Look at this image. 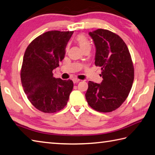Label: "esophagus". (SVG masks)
<instances>
[{"instance_id":"1","label":"esophagus","mask_w":155,"mask_h":155,"mask_svg":"<svg viewBox=\"0 0 155 155\" xmlns=\"http://www.w3.org/2000/svg\"><path fill=\"white\" fill-rule=\"evenodd\" d=\"M72 81H73V83H77L79 82L80 80L78 79V78H73Z\"/></svg>"}]
</instances>
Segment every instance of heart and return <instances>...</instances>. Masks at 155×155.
<instances>
[{
	"label": "heart",
	"mask_w": 155,
	"mask_h": 155,
	"mask_svg": "<svg viewBox=\"0 0 155 155\" xmlns=\"http://www.w3.org/2000/svg\"><path fill=\"white\" fill-rule=\"evenodd\" d=\"M76 41H77L78 45L83 51L85 50H91V43L85 35H78L76 37Z\"/></svg>",
	"instance_id": "b5f03b06"
}]
</instances>
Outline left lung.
Here are the masks:
<instances>
[{
  "label": "left lung",
  "mask_w": 155,
  "mask_h": 155,
  "mask_svg": "<svg viewBox=\"0 0 155 155\" xmlns=\"http://www.w3.org/2000/svg\"><path fill=\"white\" fill-rule=\"evenodd\" d=\"M96 48L95 64L101 67V84L89 81L85 97L95 110L110 112L122 105L131 91L134 68L127 46L119 35L104 29L90 32Z\"/></svg>",
  "instance_id": "obj_1"
}]
</instances>
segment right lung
<instances>
[{
    "label": "right lung",
    "instance_id": "right-lung-1",
    "mask_svg": "<svg viewBox=\"0 0 155 155\" xmlns=\"http://www.w3.org/2000/svg\"><path fill=\"white\" fill-rule=\"evenodd\" d=\"M73 32H46L34 39L25 51L21 85L31 104L45 113L62 110L73 89L72 80L56 78L53 75V70L64 58L66 45Z\"/></svg>",
    "mask_w": 155,
    "mask_h": 155
}]
</instances>
